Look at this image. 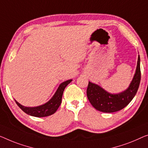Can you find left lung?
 <instances>
[{"label": "left lung", "mask_w": 148, "mask_h": 148, "mask_svg": "<svg viewBox=\"0 0 148 148\" xmlns=\"http://www.w3.org/2000/svg\"><path fill=\"white\" fill-rule=\"evenodd\" d=\"M140 80V58L138 56L136 74L129 88L125 91L118 94H111L99 86L89 82L86 91L88 99L94 108L100 112L111 113L119 111L128 105L135 96Z\"/></svg>", "instance_id": "left-lung-1"}]
</instances>
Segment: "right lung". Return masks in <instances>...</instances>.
Instances as JSON below:
<instances>
[{
  "label": "right lung",
  "mask_w": 148,
  "mask_h": 148,
  "mask_svg": "<svg viewBox=\"0 0 148 148\" xmlns=\"http://www.w3.org/2000/svg\"><path fill=\"white\" fill-rule=\"evenodd\" d=\"M71 81L72 80H68L62 83L51 100L44 105L40 106L38 107L28 108L20 104L16 100L15 102L20 108L28 115L34 117H46L50 116L54 114L60 106L62 102V97L64 90L68 84L71 82Z\"/></svg>",
  "instance_id": "right-lung-1"
}]
</instances>
